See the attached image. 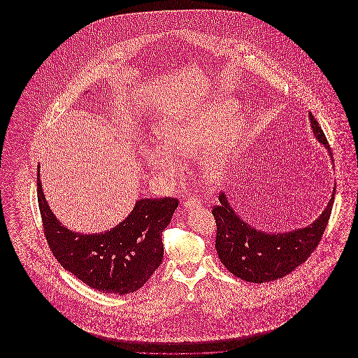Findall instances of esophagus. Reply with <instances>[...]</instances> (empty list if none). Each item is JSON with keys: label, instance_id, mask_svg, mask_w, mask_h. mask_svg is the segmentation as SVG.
Segmentation results:
<instances>
[{"label": "esophagus", "instance_id": "1", "mask_svg": "<svg viewBox=\"0 0 358 358\" xmlns=\"http://www.w3.org/2000/svg\"><path fill=\"white\" fill-rule=\"evenodd\" d=\"M185 205V208L187 209H196V208H201V203H200V200H197V199H189L187 201L184 203Z\"/></svg>", "mask_w": 358, "mask_h": 358}]
</instances>
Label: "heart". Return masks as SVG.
Returning a JSON list of instances; mask_svg holds the SVG:
<instances>
[{
    "label": "heart",
    "mask_w": 358,
    "mask_h": 358,
    "mask_svg": "<svg viewBox=\"0 0 358 358\" xmlns=\"http://www.w3.org/2000/svg\"><path fill=\"white\" fill-rule=\"evenodd\" d=\"M238 110L231 99L217 98L199 110L184 111L161 120L155 133L161 146L145 148L142 155L146 166L157 177L171 180L180 164L174 153L184 159L197 157V168L205 182L222 178L229 161V153L240 131V122L229 117Z\"/></svg>",
    "instance_id": "heart-1"
}]
</instances>
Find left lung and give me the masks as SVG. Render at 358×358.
<instances>
[{"label":"left lung","instance_id":"8db88e82","mask_svg":"<svg viewBox=\"0 0 358 358\" xmlns=\"http://www.w3.org/2000/svg\"><path fill=\"white\" fill-rule=\"evenodd\" d=\"M308 120L315 139L327 150L333 161L322 129L311 113ZM336 187L324 212L310 225L287 232H266L240 217L222 192L220 204L212 209L216 219V251L224 267L235 276L251 283H266L280 279L305 263L313 254L329 222L334 203Z\"/></svg>","mask_w":358,"mask_h":358}]
</instances>
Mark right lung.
Here are the masks:
<instances>
[{
  "label": "right lung",
  "mask_w": 358,
  "mask_h": 358,
  "mask_svg": "<svg viewBox=\"0 0 358 358\" xmlns=\"http://www.w3.org/2000/svg\"><path fill=\"white\" fill-rule=\"evenodd\" d=\"M40 168V166H38ZM37 199L48 245L59 263L91 289L124 295L141 289L164 257L161 235L178 206L176 199H141L114 228L80 234L53 215L37 171Z\"/></svg>",
  "instance_id": "add662e5"
}]
</instances>
